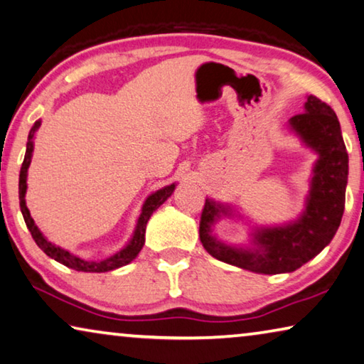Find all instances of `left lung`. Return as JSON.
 Here are the masks:
<instances>
[{"mask_svg":"<svg viewBox=\"0 0 364 364\" xmlns=\"http://www.w3.org/2000/svg\"><path fill=\"white\" fill-rule=\"evenodd\" d=\"M288 128L317 155L303 212L282 225L247 223V243L228 245L213 233L215 225L225 217L245 220V215L207 198L199 236L205 251L218 261L256 274H288L319 255L337 233L348 181V154L337 114L327 103L308 95L304 113L288 119Z\"/></svg>","mask_w":364,"mask_h":364,"instance_id":"1","label":"left lung"}]
</instances>
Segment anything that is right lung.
<instances>
[{
    "label": "right lung",
    "mask_w": 364,
    "mask_h": 364,
    "mask_svg": "<svg viewBox=\"0 0 364 364\" xmlns=\"http://www.w3.org/2000/svg\"><path fill=\"white\" fill-rule=\"evenodd\" d=\"M40 124H42V121H40V119L36 121V123H33V126H32L31 132H28L27 146H26V157H24V161H22L21 173H19V205H21V212H22V217H24V220H26L28 232H31L32 238L36 240L37 246L45 252V255L50 256L51 259H55L56 262L66 265V267H69V269L77 270V272H97V274L109 272V270L123 267V265L129 264L131 261H134L137 255H139V251L142 250L144 243H146V225L149 222V218H151L152 213L157 210L159 207L164 204L165 200L173 194V191H175V188H176V183H171V184H168V186L161 188V189H159V191H155V193L147 196L146 200H144L142 207H141V213H139V217H137L136 228H134V232H132L131 240L123 247H121L119 251H117L114 255H112L107 259H102V261H90V259L79 257L76 255H73L71 251L65 250V247L56 246L55 243L48 241L47 236H45L38 230L36 222H33V218L31 217V210H28L27 205H26L27 170H28V166H31V161H32L33 139H36V132L40 128Z\"/></svg>",
    "instance_id": "obj_1"
}]
</instances>
